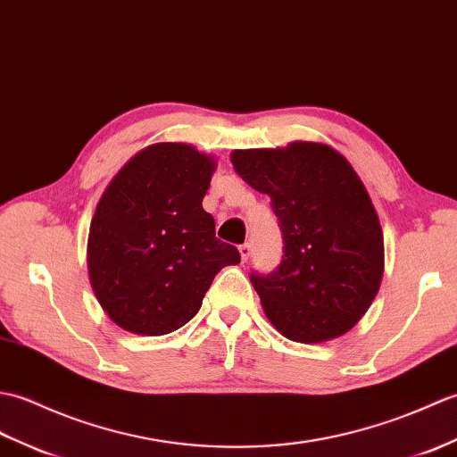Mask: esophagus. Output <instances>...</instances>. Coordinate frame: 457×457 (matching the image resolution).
I'll list each match as a JSON object with an SVG mask.
<instances>
[{
  "instance_id": "esophagus-1",
  "label": "esophagus",
  "mask_w": 457,
  "mask_h": 457,
  "mask_svg": "<svg viewBox=\"0 0 457 457\" xmlns=\"http://www.w3.org/2000/svg\"><path fill=\"white\" fill-rule=\"evenodd\" d=\"M238 252H240L242 262H246V260L250 258V245H242V246L238 248Z\"/></svg>"
}]
</instances>
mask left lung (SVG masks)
I'll return each instance as SVG.
<instances>
[{"label": "left lung", "mask_w": 457, "mask_h": 457, "mask_svg": "<svg viewBox=\"0 0 457 457\" xmlns=\"http://www.w3.org/2000/svg\"><path fill=\"white\" fill-rule=\"evenodd\" d=\"M230 162L270 195L283 232L278 270L250 276L268 320L303 344L346 334L378 295L385 266L378 211L356 170L338 150L309 140L235 150Z\"/></svg>", "instance_id": "1"}]
</instances>
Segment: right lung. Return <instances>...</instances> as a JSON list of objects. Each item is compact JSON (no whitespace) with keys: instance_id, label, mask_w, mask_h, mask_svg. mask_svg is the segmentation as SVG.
<instances>
[{"instance_id":"obj_1","label":"right lung","mask_w":457,"mask_h":457,"mask_svg":"<svg viewBox=\"0 0 457 457\" xmlns=\"http://www.w3.org/2000/svg\"><path fill=\"white\" fill-rule=\"evenodd\" d=\"M217 160L186 143L143 148L101 195L87 237V273L117 327L162 337L195 317L212 279L240 262L203 209Z\"/></svg>"}]
</instances>
